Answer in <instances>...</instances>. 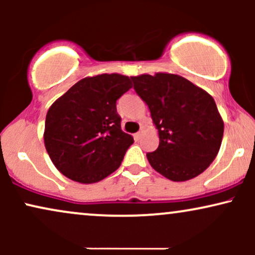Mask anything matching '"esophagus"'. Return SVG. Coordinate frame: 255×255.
Listing matches in <instances>:
<instances>
[{"mask_svg": "<svg viewBox=\"0 0 255 255\" xmlns=\"http://www.w3.org/2000/svg\"><path fill=\"white\" fill-rule=\"evenodd\" d=\"M141 133H142V131H137V133L135 134V135H134V137H135L136 140H139V139H140V136H141Z\"/></svg>", "mask_w": 255, "mask_h": 255, "instance_id": "esophagus-1", "label": "esophagus"}]
</instances>
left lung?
Returning <instances> with one entry per match:
<instances>
[{"label": "left lung", "mask_w": 255, "mask_h": 255, "mask_svg": "<svg viewBox=\"0 0 255 255\" xmlns=\"http://www.w3.org/2000/svg\"><path fill=\"white\" fill-rule=\"evenodd\" d=\"M131 80L159 135L157 150L146 154L152 168L175 182L206 170L218 154L224 131L215 99L176 74H142Z\"/></svg>", "instance_id": "1"}]
</instances>
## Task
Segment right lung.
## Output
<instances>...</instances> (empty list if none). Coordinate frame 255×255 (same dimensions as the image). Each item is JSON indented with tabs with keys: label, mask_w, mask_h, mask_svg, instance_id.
<instances>
[{
	"label": "right lung",
	"mask_w": 255,
	"mask_h": 255,
	"mask_svg": "<svg viewBox=\"0 0 255 255\" xmlns=\"http://www.w3.org/2000/svg\"><path fill=\"white\" fill-rule=\"evenodd\" d=\"M131 89L121 74L81 79L49 108L44 145L66 177L95 183L121 165L134 139L121 129L116 101Z\"/></svg>",
	"instance_id": "right-lung-1"
}]
</instances>
